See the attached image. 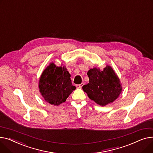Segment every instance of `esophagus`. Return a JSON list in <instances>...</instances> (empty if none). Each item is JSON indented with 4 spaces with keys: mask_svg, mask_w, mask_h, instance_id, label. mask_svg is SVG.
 I'll return each mask as SVG.
<instances>
[{
    "mask_svg": "<svg viewBox=\"0 0 153 153\" xmlns=\"http://www.w3.org/2000/svg\"><path fill=\"white\" fill-rule=\"evenodd\" d=\"M83 85H84V83H81V84H79V85H76V87L78 88H82V86H83Z\"/></svg>",
    "mask_w": 153,
    "mask_h": 153,
    "instance_id": "esophagus-1",
    "label": "esophagus"
}]
</instances>
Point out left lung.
Wrapping results in <instances>:
<instances>
[{
	"mask_svg": "<svg viewBox=\"0 0 153 153\" xmlns=\"http://www.w3.org/2000/svg\"><path fill=\"white\" fill-rule=\"evenodd\" d=\"M87 75L89 83L82 88L90 100L104 106L113 102L122 92L120 79L111 66L107 65L103 70L93 68Z\"/></svg>",
	"mask_w": 153,
	"mask_h": 153,
	"instance_id": "obj_1",
	"label": "left lung"
}]
</instances>
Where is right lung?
I'll use <instances>...</instances> for the list:
<instances>
[{
    "instance_id": "obj_1",
    "label": "right lung",
    "mask_w": 153,
    "mask_h": 153,
    "mask_svg": "<svg viewBox=\"0 0 153 153\" xmlns=\"http://www.w3.org/2000/svg\"><path fill=\"white\" fill-rule=\"evenodd\" d=\"M70 76L65 67H57L51 62L43 71L39 82V91L44 100L54 105L65 102L76 89Z\"/></svg>"
}]
</instances>
